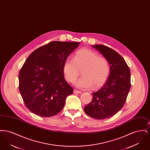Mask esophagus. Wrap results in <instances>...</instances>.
Masks as SVG:
<instances>
[{"label":"esophagus","mask_w":150,"mask_h":150,"mask_svg":"<svg viewBox=\"0 0 150 150\" xmlns=\"http://www.w3.org/2000/svg\"><path fill=\"white\" fill-rule=\"evenodd\" d=\"M74 93H78V94H81V92L80 91H78V90H76V89H74Z\"/></svg>","instance_id":"1"}]
</instances>
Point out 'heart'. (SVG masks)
<instances>
[{
	"label": "heart",
	"instance_id": "obj_1",
	"mask_svg": "<svg viewBox=\"0 0 150 150\" xmlns=\"http://www.w3.org/2000/svg\"><path fill=\"white\" fill-rule=\"evenodd\" d=\"M82 77L75 83L79 88L87 89L93 86L98 88L103 86L108 77L110 68L106 58L100 57L93 50L82 49L77 51L73 58H66L63 72L66 80L74 83L80 74Z\"/></svg>",
	"mask_w": 150,
	"mask_h": 150
}]
</instances>
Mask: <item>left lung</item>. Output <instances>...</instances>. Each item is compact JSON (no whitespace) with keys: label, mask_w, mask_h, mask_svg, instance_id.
<instances>
[{"label":"left lung","mask_w":150,"mask_h":150,"mask_svg":"<svg viewBox=\"0 0 150 150\" xmlns=\"http://www.w3.org/2000/svg\"><path fill=\"white\" fill-rule=\"evenodd\" d=\"M107 59L110 64L109 76L104 86L93 93V99L84 107L88 116L105 119L118 112L123 107L130 88V71L124 59L103 45H92Z\"/></svg>","instance_id":"left-lung-1"}]
</instances>
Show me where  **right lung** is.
I'll return each mask as SVG.
<instances>
[{
	"label": "right lung",
	"mask_w": 150,
	"mask_h": 150,
	"mask_svg": "<svg viewBox=\"0 0 150 150\" xmlns=\"http://www.w3.org/2000/svg\"><path fill=\"white\" fill-rule=\"evenodd\" d=\"M80 44L54 41L34 50L20 71L19 91L27 108L42 117L58 114L73 88L65 80L63 64Z\"/></svg>",
	"instance_id": "right-lung-1"
}]
</instances>
